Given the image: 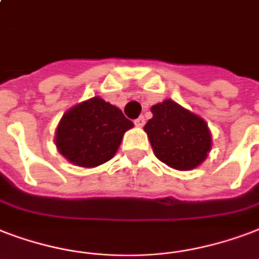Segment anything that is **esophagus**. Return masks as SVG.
I'll return each mask as SVG.
<instances>
[{"label": "esophagus", "mask_w": 259, "mask_h": 259, "mask_svg": "<svg viewBox=\"0 0 259 259\" xmlns=\"http://www.w3.org/2000/svg\"><path fill=\"white\" fill-rule=\"evenodd\" d=\"M134 125L138 126V127H143V126L145 125V118H144L143 115H141V116H138L137 119H136V121H134Z\"/></svg>", "instance_id": "34e87169"}]
</instances>
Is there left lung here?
<instances>
[{"label": "left lung", "instance_id": "obj_1", "mask_svg": "<svg viewBox=\"0 0 259 259\" xmlns=\"http://www.w3.org/2000/svg\"><path fill=\"white\" fill-rule=\"evenodd\" d=\"M151 111L153 116L144 130L156 157L181 171L198 167L212 148L206 122L171 99L152 106Z\"/></svg>", "mask_w": 259, "mask_h": 259}]
</instances>
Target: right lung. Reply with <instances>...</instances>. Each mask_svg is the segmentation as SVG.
<instances>
[{"label": "right lung", "mask_w": 259, "mask_h": 259, "mask_svg": "<svg viewBox=\"0 0 259 259\" xmlns=\"http://www.w3.org/2000/svg\"><path fill=\"white\" fill-rule=\"evenodd\" d=\"M132 127L133 122L119 108L96 96L65 112L55 130V145L74 165L98 167L115 155Z\"/></svg>", "instance_id": "add662e5"}]
</instances>
